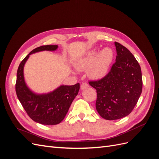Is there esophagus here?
<instances>
[{
  "label": "esophagus",
  "mask_w": 159,
  "mask_h": 159,
  "mask_svg": "<svg viewBox=\"0 0 159 159\" xmlns=\"http://www.w3.org/2000/svg\"><path fill=\"white\" fill-rule=\"evenodd\" d=\"M89 87V85L87 83H82L81 84V90H84V89H87Z\"/></svg>",
  "instance_id": "obj_1"
}]
</instances>
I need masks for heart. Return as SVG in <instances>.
<instances>
[{"mask_svg": "<svg viewBox=\"0 0 159 159\" xmlns=\"http://www.w3.org/2000/svg\"><path fill=\"white\" fill-rule=\"evenodd\" d=\"M114 57L111 48L106 47L101 51L97 48L88 51L85 56L77 61L75 67L79 71L88 69V76L91 79L100 80L107 75Z\"/></svg>", "mask_w": 159, "mask_h": 159, "instance_id": "obj_1", "label": "heart"}]
</instances>
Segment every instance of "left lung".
Wrapping results in <instances>:
<instances>
[{"mask_svg": "<svg viewBox=\"0 0 159 159\" xmlns=\"http://www.w3.org/2000/svg\"><path fill=\"white\" fill-rule=\"evenodd\" d=\"M117 56L109 73L98 81H89L97 91L95 107L107 120L126 117L135 106L142 92L141 67L127 48L115 42Z\"/></svg>", "mask_w": 159, "mask_h": 159, "instance_id": "obj_1", "label": "left lung"}]
</instances>
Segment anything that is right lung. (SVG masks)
Returning a JSON list of instances; mask_svg holds the SVG:
<instances>
[{"label": "right lung", "instance_id": "1", "mask_svg": "<svg viewBox=\"0 0 159 159\" xmlns=\"http://www.w3.org/2000/svg\"><path fill=\"white\" fill-rule=\"evenodd\" d=\"M57 45L42 46L34 49L18 66L16 92L26 112L33 121L46 125H57L63 121L73 100L80 90V84L61 85L51 92L38 94L28 87L24 77V67L30 55L42 51H55Z\"/></svg>", "mask_w": 159, "mask_h": 159}]
</instances>
